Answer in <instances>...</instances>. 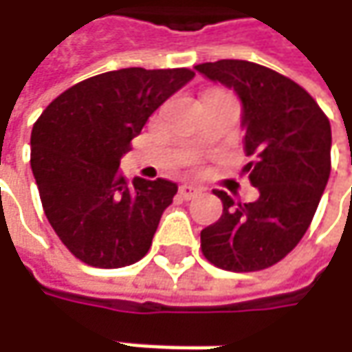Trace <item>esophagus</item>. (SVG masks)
Here are the masks:
<instances>
[{"label":"esophagus","mask_w":352,"mask_h":352,"mask_svg":"<svg viewBox=\"0 0 352 352\" xmlns=\"http://www.w3.org/2000/svg\"><path fill=\"white\" fill-rule=\"evenodd\" d=\"M178 194H180V197H182V199H194V197L201 194V188L192 186V184H184V186H180Z\"/></svg>","instance_id":"esophagus-1"}]
</instances>
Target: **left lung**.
Masks as SVG:
<instances>
[{
    "label": "left lung",
    "instance_id": "left-lung-1",
    "mask_svg": "<svg viewBox=\"0 0 352 352\" xmlns=\"http://www.w3.org/2000/svg\"><path fill=\"white\" fill-rule=\"evenodd\" d=\"M197 72L233 88L243 103V172L258 188L241 204L223 190L219 221L201 231V252L217 268L254 272L280 263L305 235L331 172V125L300 84L247 60L197 64Z\"/></svg>",
    "mask_w": 352,
    "mask_h": 352
}]
</instances>
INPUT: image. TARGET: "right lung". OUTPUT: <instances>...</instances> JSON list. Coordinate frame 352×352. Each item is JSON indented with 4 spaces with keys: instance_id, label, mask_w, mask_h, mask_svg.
<instances>
[{
    "instance_id": "add662e5",
    "label": "right lung",
    "mask_w": 352,
    "mask_h": 352,
    "mask_svg": "<svg viewBox=\"0 0 352 352\" xmlns=\"http://www.w3.org/2000/svg\"><path fill=\"white\" fill-rule=\"evenodd\" d=\"M194 78L190 68H121L62 91L31 133V168L43 210L64 247L96 268L141 261L178 186L133 184L121 156L162 103Z\"/></svg>"
}]
</instances>
